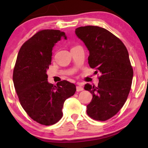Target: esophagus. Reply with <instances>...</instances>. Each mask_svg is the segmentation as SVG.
<instances>
[{
    "label": "esophagus",
    "mask_w": 148,
    "mask_h": 148,
    "mask_svg": "<svg viewBox=\"0 0 148 148\" xmlns=\"http://www.w3.org/2000/svg\"><path fill=\"white\" fill-rule=\"evenodd\" d=\"M76 90H77V92H81V91L84 90V88H83V87L82 86H77L76 87Z\"/></svg>",
    "instance_id": "obj_1"
}]
</instances>
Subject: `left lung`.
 <instances>
[{"label":"left lung","mask_w":148,"mask_h":148,"mask_svg":"<svg viewBox=\"0 0 148 148\" xmlns=\"http://www.w3.org/2000/svg\"><path fill=\"white\" fill-rule=\"evenodd\" d=\"M75 34L90 51L89 65L101 73L98 86L85 85L93 95L87 114L94 120L107 121L122 108L131 90L133 70L128 51L119 38L103 27H79Z\"/></svg>","instance_id":"obj_1"}]
</instances>
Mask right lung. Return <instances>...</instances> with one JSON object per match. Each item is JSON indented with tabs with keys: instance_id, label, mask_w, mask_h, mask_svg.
Wrapping results in <instances>:
<instances>
[{
	"instance_id": "obj_1",
	"label": "right lung",
	"mask_w": 148,
	"mask_h": 148,
	"mask_svg": "<svg viewBox=\"0 0 148 148\" xmlns=\"http://www.w3.org/2000/svg\"><path fill=\"white\" fill-rule=\"evenodd\" d=\"M61 37L66 38L60 30L36 32L21 46L13 69L14 86L21 106L30 118L46 126L62 118L64 101L76 91V86L68 81L56 86L47 81L52 48Z\"/></svg>"
}]
</instances>
